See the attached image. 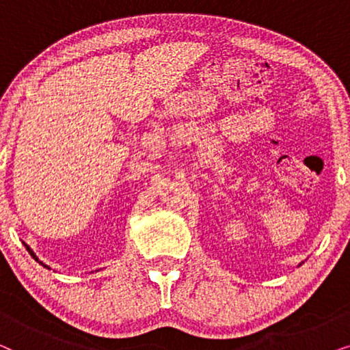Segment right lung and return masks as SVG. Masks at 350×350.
I'll list each match as a JSON object with an SVG mask.
<instances>
[{"label":"right lung","instance_id":"add662e5","mask_svg":"<svg viewBox=\"0 0 350 350\" xmlns=\"http://www.w3.org/2000/svg\"><path fill=\"white\" fill-rule=\"evenodd\" d=\"M23 245H25V247H27V250H28V253H30V255H31V258H33V260H35V261H38V262H40V265H41V266H44V267H47V269H51V267H49V266H46V265H44V262H42V261H40V258H38V256H36V253H35V252H33V250H31V248H30V247H28L25 242H23Z\"/></svg>","mask_w":350,"mask_h":350}]
</instances>
